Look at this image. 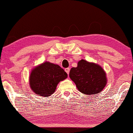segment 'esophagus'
<instances>
[{"label":"esophagus","instance_id":"1","mask_svg":"<svg viewBox=\"0 0 133 133\" xmlns=\"http://www.w3.org/2000/svg\"><path fill=\"white\" fill-rule=\"evenodd\" d=\"M65 71L66 72V73L69 75V72H70V69L69 68H66L65 69Z\"/></svg>","mask_w":133,"mask_h":133}]
</instances>
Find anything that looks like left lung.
I'll return each instance as SVG.
<instances>
[{"label": "left lung", "mask_w": 133, "mask_h": 133, "mask_svg": "<svg viewBox=\"0 0 133 133\" xmlns=\"http://www.w3.org/2000/svg\"><path fill=\"white\" fill-rule=\"evenodd\" d=\"M69 76L79 92L88 95L100 93L107 84L105 72L101 67L83 59L78 62L77 67L71 69Z\"/></svg>", "instance_id": "left-lung-1"}]
</instances>
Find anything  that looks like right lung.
Returning <instances> with one entry per match:
<instances>
[{
    "label": "right lung",
    "mask_w": 133,
    "mask_h": 133,
    "mask_svg": "<svg viewBox=\"0 0 133 133\" xmlns=\"http://www.w3.org/2000/svg\"><path fill=\"white\" fill-rule=\"evenodd\" d=\"M67 77V73L59 65L45 62L31 72L30 86L36 95L49 96L55 92L58 83Z\"/></svg>",
    "instance_id": "obj_1"
}]
</instances>
